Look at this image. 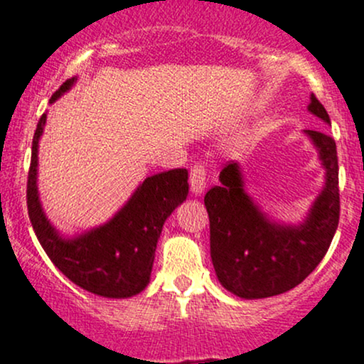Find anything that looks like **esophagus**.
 <instances>
[{"label":"esophagus","mask_w":364,"mask_h":364,"mask_svg":"<svg viewBox=\"0 0 364 364\" xmlns=\"http://www.w3.org/2000/svg\"><path fill=\"white\" fill-rule=\"evenodd\" d=\"M189 183H191V191L196 196H201L206 189V168L203 165H194L191 168L189 173Z\"/></svg>","instance_id":"obj_1"}]
</instances>
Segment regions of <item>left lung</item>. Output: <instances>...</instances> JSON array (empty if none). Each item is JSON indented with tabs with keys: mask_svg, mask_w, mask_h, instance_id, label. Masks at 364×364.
Segmentation results:
<instances>
[{
	"mask_svg": "<svg viewBox=\"0 0 364 364\" xmlns=\"http://www.w3.org/2000/svg\"><path fill=\"white\" fill-rule=\"evenodd\" d=\"M308 109L330 124L314 94ZM304 134L316 146L326 175L323 191L303 223L272 222L246 194L242 173L234 161L220 171V186L204 196L216 277L237 297L263 299L291 291L318 267L336 235L341 215L336 141L318 130Z\"/></svg>",
	"mask_w": 364,
	"mask_h": 364,
	"instance_id": "obj_1",
	"label": "left lung"
}]
</instances>
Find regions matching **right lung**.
Returning <instances> with one entry per match:
<instances>
[{
  "instance_id": "1",
  "label": "right lung",
  "mask_w": 364,
  "mask_h": 364,
  "mask_svg": "<svg viewBox=\"0 0 364 364\" xmlns=\"http://www.w3.org/2000/svg\"><path fill=\"white\" fill-rule=\"evenodd\" d=\"M75 79L51 96L55 103ZM46 113L39 118L32 139V158L27 177V210L41 246L55 267L84 291L109 299H125L144 291L153 270L154 251L165 220L189 193V173L175 168L148 177L105 225L73 239H65L44 215L38 194V146Z\"/></svg>"
}]
</instances>
